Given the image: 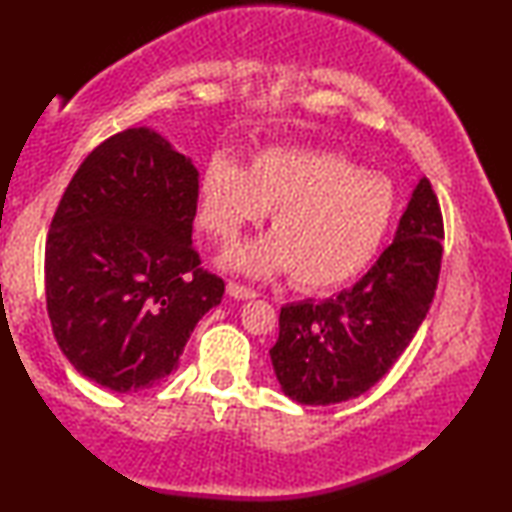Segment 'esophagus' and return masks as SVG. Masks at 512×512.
<instances>
[{
    "label": "esophagus",
    "mask_w": 512,
    "mask_h": 512,
    "mask_svg": "<svg viewBox=\"0 0 512 512\" xmlns=\"http://www.w3.org/2000/svg\"><path fill=\"white\" fill-rule=\"evenodd\" d=\"M228 293L233 298H237V300H247V298H256L258 293L251 289V286H244V284H240V282H228Z\"/></svg>",
    "instance_id": "obj_1"
}]
</instances>
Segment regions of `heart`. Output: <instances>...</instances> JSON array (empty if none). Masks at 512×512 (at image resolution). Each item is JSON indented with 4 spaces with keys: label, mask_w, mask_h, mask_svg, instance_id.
<instances>
[{
    "label": "heart",
    "mask_w": 512,
    "mask_h": 512,
    "mask_svg": "<svg viewBox=\"0 0 512 512\" xmlns=\"http://www.w3.org/2000/svg\"><path fill=\"white\" fill-rule=\"evenodd\" d=\"M396 207L389 177L331 151L268 149L247 172L212 158L200 179V226L216 242H235L272 212V235L233 251L228 263L254 277L289 270L305 291L331 289L366 268Z\"/></svg>",
    "instance_id": "b5f03b06"
}]
</instances>
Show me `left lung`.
I'll return each mask as SVG.
<instances>
[{
  "label": "left lung",
  "instance_id": "1",
  "mask_svg": "<svg viewBox=\"0 0 512 512\" xmlns=\"http://www.w3.org/2000/svg\"><path fill=\"white\" fill-rule=\"evenodd\" d=\"M443 214L422 179L394 242L373 268L338 296L284 305L270 349L284 394L303 405L361 396L405 352L436 296L443 263Z\"/></svg>",
  "mask_w": 512,
  "mask_h": 512
}]
</instances>
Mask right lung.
<instances>
[{
    "mask_svg": "<svg viewBox=\"0 0 512 512\" xmlns=\"http://www.w3.org/2000/svg\"><path fill=\"white\" fill-rule=\"evenodd\" d=\"M198 170L146 128L88 153L46 237V310L69 363L111 391L158 384L226 284L193 247Z\"/></svg>",
    "mask_w": 512,
    "mask_h": 512,
    "instance_id": "add662e5",
    "label": "right lung"
}]
</instances>
